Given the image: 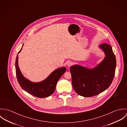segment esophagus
<instances>
[{
    "mask_svg": "<svg viewBox=\"0 0 127 127\" xmlns=\"http://www.w3.org/2000/svg\"><path fill=\"white\" fill-rule=\"evenodd\" d=\"M72 62H71V61H68V62H67V66L69 67H70L71 65H72L73 64Z\"/></svg>",
    "mask_w": 127,
    "mask_h": 127,
    "instance_id": "esophagus-1",
    "label": "esophagus"
}]
</instances>
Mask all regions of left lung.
I'll return each instance as SVG.
<instances>
[{"label": "left lung", "mask_w": 127, "mask_h": 127, "mask_svg": "<svg viewBox=\"0 0 127 127\" xmlns=\"http://www.w3.org/2000/svg\"><path fill=\"white\" fill-rule=\"evenodd\" d=\"M99 47L105 57L96 67L89 69L77 64L70 67L73 88L81 96L90 97L101 93L109 88L114 78L116 62L112 47L107 43Z\"/></svg>", "instance_id": "left-lung-1"}]
</instances>
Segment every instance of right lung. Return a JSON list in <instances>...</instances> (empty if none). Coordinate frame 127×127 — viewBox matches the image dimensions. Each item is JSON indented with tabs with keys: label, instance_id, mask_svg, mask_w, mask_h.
<instances>
[{
	"label": "right lung",
	"instance_id": "1",
	"mask_svg": "<svg viewBox=\"0 0 127 127\" xmlns=\"http://www.w3.org/2000/svg\"><path fill=\"white\" fill-rule=\"evenodd\" d=\"M22 48L18 53H20ZM18 54L16 60L15 67L17 80L21 88L31 95L38 98L47 97L53 94L58 80L66 71V68L63 67L58 68L51 73L43 81L33 83L26 79L20 72L18 67Z\"/></svg>",
	"mask_w": 127,
	"mask_h": 127
}]
</instances>
